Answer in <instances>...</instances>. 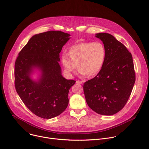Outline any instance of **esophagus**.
I'll return each instance as SVG.
<instances>
[{
	"label": "esophagus",
	"mask_w": 149,
	"mask_h": 149,
	"mask_svg": "<svg viewBox=\"0 0 149 149\" xmlns=\"http://www.w3.org/2000/svg\"><path fill=\"white\" fill-rule=\"evenodd\" d=\"M76 83L78 84H82L83 83V81H79V80H77V81H76Z\"/></svg>",
	"instance_id": "obj_1"
}]
</instances>
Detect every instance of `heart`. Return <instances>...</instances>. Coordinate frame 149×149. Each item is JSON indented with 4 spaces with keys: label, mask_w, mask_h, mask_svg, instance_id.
<instances>
[{
    "label": "heart",
    "mask_w": 149,
    "mask_h": 149,
    "mask_svg": "<svg viewBox=\"0 0 149 149\" xmlns=\"http://www.w3.org/2000/svg\"><path fill=\"white\" fill-rule=\"evenodd\" d=\"M105 57L106 50L101 42H89L72 46L69 54L62 53L61 60L68 74H71L79 67L81 75L93 76L102 68Z\"/></svg>",
    "instance_id": "b5f03b06"
}]
</instances>
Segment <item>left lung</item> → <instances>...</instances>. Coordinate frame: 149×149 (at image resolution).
<instances>
[{
	"mask_svg": "<svg viewBox=\"0 0 149 149\" xmlns=\"http://www.w3.org/2000/svg\"><path fill=\"white\" fill-rule=\"evenodd\" d=\"M106 50L104 65L93 79L84 84V92L89 107L95 113L111 116L123 109L136 81L132 54L113 35L97 33Z\"/></svg>",
	"mask_w": 149,
	"mask_h": 149,
	"instance_id": "8db88e82",
	"label": "left lung"
}]
</instances>
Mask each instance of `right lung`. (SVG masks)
<instances>
[{
  "mask_svg": "<svg viewBox=\"0 0 149 149\" xmlns=\"http://www.w3.org/2000/svg\"><path fill=\"white\" fill-rule=\"evenodd\" d=\"M68 33L49 31L33 36L22 49L15 63V89L34 114L49 119L61 114L68 105V93L75 81L61 75L59 54L70 39ZM35 67L42 71L39 81L30 74Z\"/></svg>",
  "mask_w": 149,
  "mask_h": 149,
  "instance_id": "right-lung-1",
  "label": "right lung"
}]
</instances>
